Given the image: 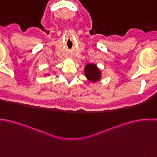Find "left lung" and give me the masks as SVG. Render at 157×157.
Listing matches in <instances>:
<instances>
[{
    "label": "left lung",
    "instance_id": "8db88e82",
    "mask_svg": "<svg viewBox=\"0 0 157 157\" xmlns=\"http://www.w3.org/2000/svg\"><path fill=\"white\" fill-rule=\"evenodd\" d=\"M85 76L91 83H96L101 80V71L95 63H88L84 68Z\"/></svg>",
    "mask_w": 157,
    "mask_h": 157
}]
</instances>
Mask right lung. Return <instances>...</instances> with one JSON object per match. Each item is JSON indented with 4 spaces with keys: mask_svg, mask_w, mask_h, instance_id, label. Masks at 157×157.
<instances>
[{
    "mask_svg": "<svg viewBox=\"0 0 157 157\" xmlns=\"http://www.w3.org/2000/svg\"><path fill=\"white\" fill-rule=\"evenodd\" d=\"M50 75L49 73H46V74H45V75Z\"/></svg>",
    "mask_w": 157,
    "mask_h": 157,
    "instance_id": "add662e5",
    "label": "right lung"
}]
</instances>
